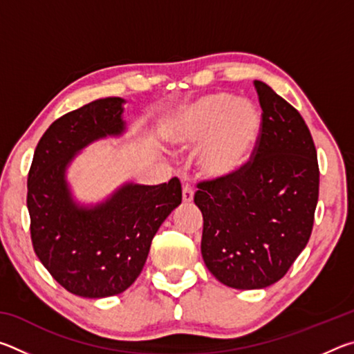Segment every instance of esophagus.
<instances>
[{"label": "esophagus", "instance_id": "34e87169", "mask_svg": "<svg viewBox=\"0 0 354 354\" xmlns=\"http://www.w3.org/2000/svg\"><path fill=\"white\" fill-rule=\"evenodd\" d=\"M183 201L184 203H192L194 201V190L189 184H184L183 185Z\"/></svg>", "mask_w": 354, "mask_h": 354}]
</instances>
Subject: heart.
<instances>
[{
    "mask_svg": "<svg viewBox=\"0 0 354 354\" xmlns=\"http://www.w3.org/2000/svg\"><path fill=\"white\" fill-rule=\"evenodd\" d=\"M262 117L248 100L209 93L167 117L162 137L175 151L198 148L196 167L209 181H225L241 173L253 158Z\"/></svg>",
    "mask_w": 354,
    "mask_h": 354,
    "instance_id": "obj_1",
    "label": "heart"
}]
</instances>
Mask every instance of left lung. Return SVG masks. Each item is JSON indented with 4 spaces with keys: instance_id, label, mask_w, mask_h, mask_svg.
<instances>
[{
    "instance_id": "obj_1",
    "label": "left lung",
    "mask_w": 354,
    "mask_h": 354,
    "mask_svg": "<svg viewBox=\"0 0 354 354\" xmlns=\"http://www.w3.org/2000/svg\"><path fill=\"white\" fill-rule=\"evenodd\" d=\"M262 131L253 162L225 181L198 184L201 254L220 283L263 289L284 277L309 242L319 201L317 151L299 112L254 81Z\"/></svg>"
}]
</instances>
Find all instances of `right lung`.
Segmentation results:
<instances>
[{
	"mask_svg": "<svg viewBox=\"0 0 354 354\" xmlns=\"http://www.w3.org/2000/svg\"><path fill=\"white\" fill-rule=\"evenodd\" d=\"M124 103L101 98L57 118L39 140L28 175L35 254L77 297L127 290L145 266L154 234L183 200L178 178L159 185L127 181L100 201L76 198L70 167L92 143L128 133Z\"/></svg>",
	"mask_w": 354,
	"mask_h": 354,
	"instance_id": "1",
	"label": "right lung"
}]
</instances>
